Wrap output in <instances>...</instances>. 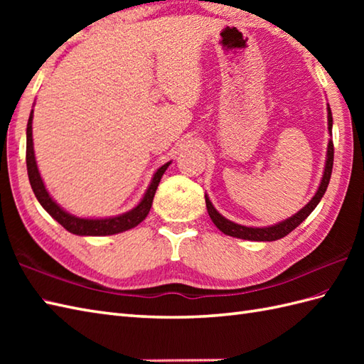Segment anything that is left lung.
I'll return each instance as SVG.
<instances>
[{
	"instance_id": "1",
	"label": "left lung",
	"mask_w": 364,
	"mask_h": 364,
	"mask_svg": "<svg viewBox=\"0 0 364 364\" xmlns=\"http://www.w3.org/2000/svg\"><path fill=\"white\" fill-rule=\"evenodd\" d=\"M327 119H328V133L331 136V127H333V117H331V109L327 105ZM333 141H328L327 146V158H326V167H323V173H322V180L318 191L313 196V198L308 202L299 213L291 215L289 219H286L283 222H278L275 225L270 227H245V225H239V223L231 222L228 219L223 218V215L215 210L214 205L211 203L210 197L205 194V202H206V210L208 214H210L211 220L214 222V225L218 227L223 235L239 237V239H247V241H277V239H282L286 235H289L294 228H297L301 222H304L308 215L313 213L316 206L319 205L321 198L326 194V191L328 188L330 183V176H331V168H333Z\"/></svg>"
}]
</instances>
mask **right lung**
Listing matches in <instances>:
<instances>
[{"label":"right lung","mask_w":364,"mask_h":364,"mask_svg":"<svg viewBox=\"0 0 364 364\" xmlns=\"http://www.w3.org/2000/svg\"><path fill=\"white\" fill-rule=\"evenodd\" d=\"M33 114L31 111L28 127H26V167H28V176L31 188H33L34 194L38 200V203L43 206V210L48 213L51 218L59 222L67 231H70L73 235L78 236H109V235H117L122 231H127L137 227L146 215L150 213V208L153 203V197L156 194L158 184L161 181L162 175L170 166V162H166L164 166H161L156 173L153 175L150 186L146 188L145 194L141 202L134 206L133 210H129L123 214L114 215V218H102V219H86V218H78V215H73L67 213L64 208H60L54 200L51 198L50 192L46 191L43 180L41 176V172L37 168L36 162V154H34V144H33Z\"/></svg>","instance_id":"add662e5"}]
</instances>
